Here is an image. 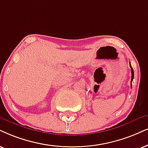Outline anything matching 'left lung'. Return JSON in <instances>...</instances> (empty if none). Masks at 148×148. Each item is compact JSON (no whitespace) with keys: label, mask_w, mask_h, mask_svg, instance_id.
Returning <instances> with one entry per match:
<instances>
[{"label":"left lung","mask_w":148,"mask_h":148,"mask_svg":"<svg viewBox=\"0 0 148 148\" xmlns=\"http://www.w3.org/2000/svg\"><path fill=\"white\" fill-rule=\"evenodd\" d=\"M130 68H131V74H132V76H131V82H130V85H131V87H132V80H133V78H134V70H133V69H132V66H131V65H130Z\"/></svg>","instance_id":"8db88e82"}]
</instances>
